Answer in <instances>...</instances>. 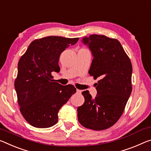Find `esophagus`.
Wrapping results in <instances>:
<instances>
[{
  "label": "esophagus",
  "instance_id": "1",
  "mask_svg": "<svg viewBox=\"0 0 151 151\" xmlns=\"http://www.w3.org/2000/svg\"><path fill=\"white\" fill-rule=\"evenodd\" d=\"M76 93H78V94H81V93H82V91L79 89H76Z\"/></svg>",
  "mask_w": 151,
  "mask_h": 151
}]
</instances>
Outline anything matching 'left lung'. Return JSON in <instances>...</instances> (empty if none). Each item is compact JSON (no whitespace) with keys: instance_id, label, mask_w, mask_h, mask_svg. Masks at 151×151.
Returning <instances> with one entry per match:
<instances>
[{"instance_id":"obj_1","label":"left lung","mask_w":151,"mask_h":151,"mask_svg":"<svg viewBox=\"0 0 151 151\" xmlns=\"http://www.w3.org/2000/svg\"><path fill=\"white\" fill-rule=\"evenodd\" d=\"M82 42L93 57L88 73L99 81L94 99L88 91L82 93L85 103L77 108L78 119L87 128L105 130L123 114L132 89V66L118 40L94 34L83 37Z\"/></svg>"}]
</instances>
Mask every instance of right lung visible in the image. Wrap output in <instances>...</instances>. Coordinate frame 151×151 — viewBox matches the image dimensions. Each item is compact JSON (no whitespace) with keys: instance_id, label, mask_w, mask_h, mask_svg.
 <instances>
[{"instance_id":"add662e5","label":"right lung","mask_w":151,"mask_h":151,"mask_svg":"<svg viewBox=\"0 0 151 151\" xmlns=\"http://www.w3.org/2000/svg\"><path fill=\"white\" fill-rule=\"evenodd\" d=\"M78 39L48 36L35 40L21 57L15 88L21 113L34 127L55 125L60 109L76 93L73 85L53 82L52 73H59L61 53Z\"/></svg>"}]
</instances>
